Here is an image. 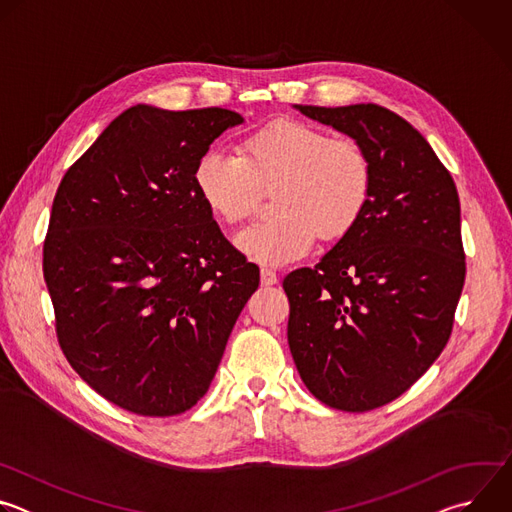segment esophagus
<instances>
[{
	"mask_svg": "<svg viewBox=\"0 0 512 512\" xmlns=\"http://www.w3.org/2000/svg\"><path fill=\"white\" fill-rule=\"evenodd\" d=\"M261 283L263 285H275L277 283V273L269 267H261Z\"/></svg>",
	"mask_w": 512,
	"mask_h": 512,
	"instance_id": "esophagus-1",
	"label": "esophagus"
}]
</instances>
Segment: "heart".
Wrapping results in <instances>:
<instances>
[{
    "mask_svg": "<svg viewBox=\"0 0 512 512\" xmlns=\"http://www.w3.org/2000/svg\"><path fill=\"white\" fill-rule=\"evenodd\" d=\"M194 184L212 214L241 225L257 210L261 190H272L269 221L237 237L257 263L283 265L304 257L314 239L338 241L354 229L373 192V160L348 135L298 119H281L249 135L241 154L208 150Z\"/></svg>",
    "mask_w": 512,
    "mask_h": 512,
    "instance_id": "b5f03b06",
    "label": "heart"
}]
</instances>
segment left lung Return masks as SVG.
<instances>
[{
  "instance_id": "obj_1",
  "label": "left lung",
  "mask_w": 512,
  "mask_h": 512,
  "mask_svg": "<svg viewBox=\"0 0 512 512\" xmlns=\"http://www.w3.org/2000/svg\"><path fill=\"white\" fill-rule=\"evenodd\" d=\"M298 109L367 148L373 192L318 265L285 275L287 342L316 399L371 411L403 395L450 340L466 279L460 198L397 113L375 103Z\"/></svg>"
}]
</instances>
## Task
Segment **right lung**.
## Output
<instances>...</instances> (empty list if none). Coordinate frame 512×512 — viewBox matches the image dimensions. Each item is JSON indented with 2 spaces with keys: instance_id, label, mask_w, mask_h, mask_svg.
<instances>
[{
  "instance_id": "1",
  "label": "right lung",
  "mask_w": 512,
  "mask_h": 512,
  "mask_svg": "<svg viewBox=\"0 0 512 512\" xmlns=\"http://www.w3.org/2000/svg\"><path fill=\"white\" fill-rule=\"evenodd\" d=\"M243 117L206 107L123 111L56 190L42 249L56 338L79 377L148 417L208 391L259 267L194 184L210 143Z\"/></svg>"
}]
</instances>
